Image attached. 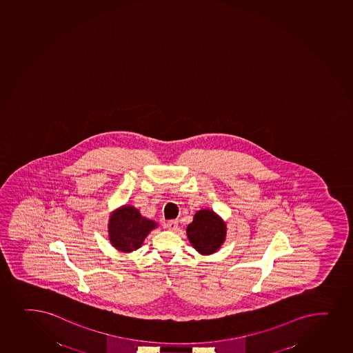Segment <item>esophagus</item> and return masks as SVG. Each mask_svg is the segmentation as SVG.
Instances as JSON below:
<instances>
[{"instance_id":"1","label":"esophagus","mask_w":353,"mask_h":353,"mask_svg":"<svg viewBox=\"0 0 353 353\" xmlns=\"http://www.w3.org/2000/svg\"><path fill=\"white\" fill-rule=\"evenodd\" d=\"M178 221L176 219H173V221H170L166 224V227H168V230L171 231H176L178 230Z\"/></svg>"}]
</instances>
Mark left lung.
Wrapping results in <instances>:
<instances>
[{"instance_id":"obj_1","label":"left lung","mask_w":353,"mask_h":353,"mask_svg":"<svg viewBox=\"0 0 353 353\" xmlns=\"http://www.w3.org/2000/svg\"><path fill=\"white\" fill-rule=\"evenodd\" d=\"M185 234L190 244L202 256L217 252L227 237V224L212 209H201L188 224Z\"/></svg>"}]
</instances>
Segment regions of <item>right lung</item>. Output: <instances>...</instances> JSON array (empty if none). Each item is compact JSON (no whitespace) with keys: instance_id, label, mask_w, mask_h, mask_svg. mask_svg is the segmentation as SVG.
Segmentation results:
<instances>
[{"instance_id":"add662e5","label":"right lung","mask_w":353,"mask_h":353,"mask_svg":"<svg viewBox=\"0 0 353 353\" xmlns=\"http://www.w3.org/2000/svg\"><path fill=\"white\" fill-rule=\"evenodd\" d=\"M157 227V222L144 217L134 205L124 204L109 216L108 236L112 248L131 253L143 245L145 238Z\"/></svg>"}]
</instances>
